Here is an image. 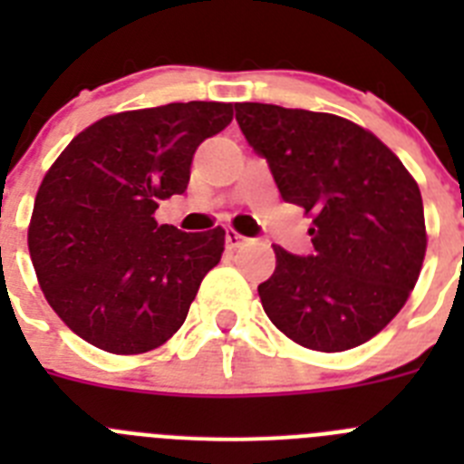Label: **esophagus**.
Masks as SVG:
<instances>
[{
	"label": "esophagus",
	"instance_id": "esophagus-1",
	"mask_svg": "<svg viewBox=\"0 0 464 464\" xmlns=\"http://www.w3.org/2000/svg\"><path fill=\"white\" fill-rule=\"evenodd\" d=\"M246 241L248 239H246L244 235H239L237 229H232V227L225 229V244H227V248H239V246H244Z\"/></svg>",
	"mask_w": 464,
	"mask_h": 464
}]
</instances>
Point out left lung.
Returning a JSON list of instances; mask_svg holds the SVG:
<instances>
[{
  "label": "left lung",
  "instance_id": "8db88e82",
  "mask_svg": "<svg viewBox=\"0 0 464 464\" xmlns=\"http://www.w3.org/2000/svg\"><path fill=\"white\" fill-rule=\"evenodd\" d=\"M246 141L285 202L314 216V253L274 246L257 285L269 321L299 346L337 353L400 314L423 267V197L400 158L364 127L304 109L235 104Z\"/></svg>",
  "mask_w": 464,
  "mask_h": 464
}]
</instances>
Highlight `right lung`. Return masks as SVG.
<instances>
[{
  "label": "right lung",
  "instance_id": "right-lung-1",
  "mask_svg": "<svg viewBox=\"0 0 464 464\" xmlns=\"http://www.w3.org/2000/svg\"><path fill=\"white\" fill-rule=\"evenodd\" d=\"M229 122L223 102L125 111L85 127L53 162L27 246L48 304L81 339L137 355L183 325L225 229L181 232L153 213L186 192L197 146Z\"/></svg>",
  "mask_w": 464,
  "mask_h": 464
}]
</instances>
